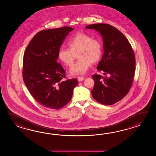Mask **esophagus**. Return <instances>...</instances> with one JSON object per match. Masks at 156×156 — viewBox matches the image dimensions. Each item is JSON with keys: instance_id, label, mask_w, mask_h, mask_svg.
<instances>
[{"instance_id": "obj_1", "label": "esophagus", "mask_w": 156, "mask_h": 156, "mask_svg": "<svg viewBox=\"0 0 156 156\" xmlns=\"http://www.w3.org/2000/svg\"><path fill=\"white\" fill-rule=\"evenodd\" d=\"M84 80V78L82 76H79L77 77V80L79 81H82Z\"/></svg>"}]
</instances>
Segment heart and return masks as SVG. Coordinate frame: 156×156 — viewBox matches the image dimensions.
Returning a JSON list of instances; mask_svg holds the SVG:
<instances>
[{
    "mask_svg": "<svg viewBox=\"0 0 156 156\" xmlns=\"http://www.w3.org/2000/svg\"><path fill=\"white\" fill-rule=\"evenodd\" d=\"M69 48L60 47L57 56L67 66L71 67L77 54L79 60L70 69L72 75H83L89 69L91 62L95 63L103 53V46L99 40L85 33L77 34L67 42Z\"/></svg>",
    "mask_w": 156,
    "mask_h": 156,
    "instance_id": "heart-1",
    "label": "heart"
}]
</instances>
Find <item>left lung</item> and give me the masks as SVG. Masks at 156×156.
I'll list each match as a JSON object with an SVG mask.
<instances>
[{
    "mask_svg": "<svg viewBox=\"0 0 156 156\" xmlns=\"http://www.w3.org/2000/svg\"><path fill=\"white\" fill-rule=\"evenodd\" d=\"M103 37V57L97 70L105 76L94 74L93 98L103 105H110L123 99L132 86L136 70V58L131 44L126 36L108 24L88 25Z\"/></svg>",
    "mask_w": 156,
    "mask_h": 156,
    "instance_id": "8db88e82",
    "label": "left lung"
}]
</instances>
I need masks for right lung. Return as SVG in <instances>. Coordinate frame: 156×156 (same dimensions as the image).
<instances>
[{"label": "right lung", "instance_id": "obj_1", "mask_svg": "<svg viewBox=\"0 0 156 156\" xmlns=\"http://www.w3.org/2000/svg\"><path fill=\"white\" fill-rule=\"evenodd\" d=\"M73 30L70 27L42 30L24 53V83L37 102L50 109H59L69 103L78 84L76 79L63 80L66 71L57 62L60 46Z\"/></svg>", "mask_w": 156, "mask_h": 156}]
</instances>
